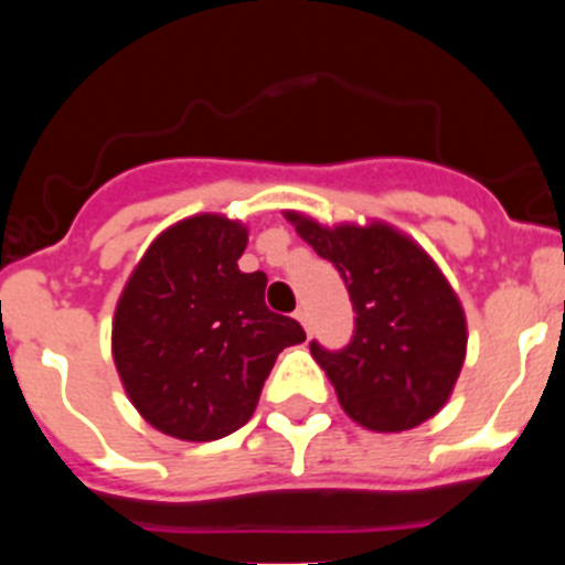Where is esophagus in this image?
I'll return each instance as SVG.
<instances>
[{
    "mask_svg": "<svg viewBox=\"0 0 565 565\" xmlns=\"http://www.w3.org/2000/svg\"><path fill=\"white\" fill-rule=\"evenodd\" d=\"M295 319H298V322H300V324H303V328H306V333H311L309 311H306V309H298V311H295Z\"/></svg>",
    "mask_w": 565,
    "mask_h": 565,
    "instance_id": "obj_1",
    "label": "esophagus"
}]
</instances>
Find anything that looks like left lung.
Listing matches in <instances>:
<instances>
[{
    "label": "left lung",
    "mask_w": 565,
    "mask_h": 565,
    "mask_svg": "<svg viewBox=\"0 0 565 565\" xmlns=\"http://www.w3.org/2000/svg\"><path fill=\"white\" fill-rule=\"evenodd\" d=\"M284 218L341 273L355 309V335L339 352L311 344L341 409L372 431H407L451 398L467 355V319L437 262L385 221L322 226Z\"/></svg>",
    "instance_id": "8db88e82"
}]
</instances>
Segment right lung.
<instances>
[{
  "instance_id": "right-lung-1",
  "label": "right lung",
  "mask_w": 565,
  "mask_h": 565,
  "mask_svg": "<svg viewBox=\"0 0 565 565\" xmlns=\"http://www.w3.org/2000/svg\"><path fill=\"white\" fill-rule=\"evenodd\" d=\"M248 226L199 213L163 230L125 281L111 319L119 383L163 435L210 443L248 424L284 347L306 341L265 306V273L237 259Z\"/></svg>"
}]
</instances>
